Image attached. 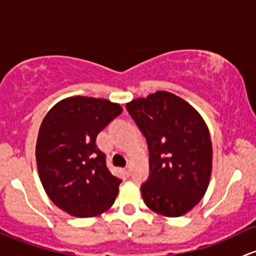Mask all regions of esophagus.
I'll list each match as a JSON object with an SVG mask.
<instances>
[{
    "label": "esophagus",
    "instance_id": "34e87169",
    "mask_svg": "<svg viewBox=\"0 0 256 256\" xmlns=\"http://www.w3.org/2000/svg\"><path fill=\"white\" fill-rule=\"evenodd\" d=\"M124 171H125V174H126V175H130V166H126L125 168V169H124Z\"/></svg>",
    "mask_w": 256,
    "mask_h": 256
}]
</instances>
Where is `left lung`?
I'll return each instance as SVG.
<instances>
[{
  "instance_id": "1",
  "label": "left lung",
  "mask_w": 256,
  "mask_h": 256,
  "mask_svg": "<svg viewBox=\"0 0 256 256\" xmlns=\"http://www.w3.org/2000/svg\"><path fill=\"white\" fill-rule=\"evenodd\" d=\"M147 138L150 178L142 198L152 212L178 218L206 194L212 169V144L202 115L181 97L156 91L126 103Z\"/></svg>"
}]
</instances>
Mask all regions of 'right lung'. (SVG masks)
Wrapping results in <instances>:
<instances>
[{
  "label": "right lung",
  "mask_w": 256,
  "mask_h": 256,
  "mask_svg": "<svg viewBox=\"0 0 256 256\" xmlns=\"http://www.w3.org/2000/svg\"><path fill=\"white\" fill-rule=\"evenodd\" d=\"M122 108L103 98L62 100L42 120L36 164L50 200L75 218H92L114 204L122 180L106 168L97 134Z\"/></svg>",
  "instance_id": "obj_1"
}]
</instances>
